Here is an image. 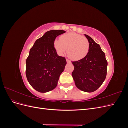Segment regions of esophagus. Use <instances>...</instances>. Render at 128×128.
Wrapping results in <instances>:
<instances>
[{
  "label": "esophagus",
  "instance_id": "1",
  "mask_svg": "<svg viewBox=\"0 0 128 128\" xmlns=\"http://www.w3.org/2000/svg\"><path fill=\"white\" fill-rule=\"evenodd\" d=\"M66 61H67V63H70V60H69V59H66Z\"/></svg>",
  "mask_w": 128,
  "mask_h": 128
}]
</instances>
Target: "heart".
<instances>
[{"instance_id": "1", "label": "heart", "mask_w": 128, "mask_h": 128, "mask_svg": "<svg viewBox=\"0 0 128 128\" xmlns=\"http://www.w3.org/2000/svg\"><path fill=\"white\" fill-rule=\"evenodd\" d=\"M53 46L59 55H63L67 48V56L74 61L83 59L88 54L90 43L86 37L75 32H69L53 42Z\"/></svg>"}]
</instances>
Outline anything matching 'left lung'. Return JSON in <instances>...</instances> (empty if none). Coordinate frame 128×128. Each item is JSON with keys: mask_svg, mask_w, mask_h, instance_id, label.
<instances>
[{"mask_svg": "<svg viewBox=\"0 0 128 128\" xmlns=\"http://www.w3.org/2000/svg\"><path fill=\"white\" fill-rule=\"evenodd\" d=\"M90 43L88 54L83 59L72 61V76L77 88L84 92H94L102 86L107 75V61L100 45L87 34Z\"/></svg>", "mask_w": 128, "mask_h": 128, "instance_id": "1", "label": "left lung"}]
</instances>
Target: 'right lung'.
I'll return each mask as SVG.
<instances>
[{"instance_id": "obj_1", "label": "right lung", "mask_w": 128, "mask_h": 128, "mask_svg": "<svg viewBox=\"0 0 128 128\" xmlns=\"http://www.w3.org/2000/svg\"><path fill=\"white\" fill-rule=\"evenodd\" d=\"M65 32L62 30L48 31L36 40L30 50L26 60V74L31 86L38 92H46L56 88L64 70L66 60L58 56L53 42Z\"/></svg>"}]
</instances>
